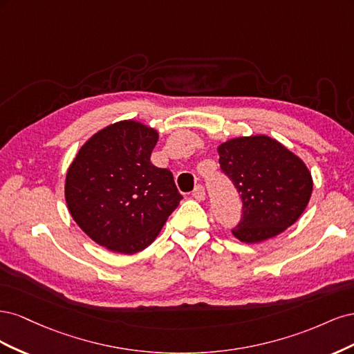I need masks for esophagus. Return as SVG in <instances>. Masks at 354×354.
<instances>
[{"label":"esophagus","mask_w":354,"mask_h":354,"mask_svg":"<svg viewBox=\"0 0 354 354\" xmlns=\"http://www.w3.org/2000/svg\"><path fill=\"white\" fill-rule=\"evenodd\" d=\"M192 195H194V198L198 201H203L205 199V187H203L202 185L195 186L194 192H192Z\"/></svg>","instance_id":"1"}]
</instances>
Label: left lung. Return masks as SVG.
I'll use <instances>...</instances> for the list:
<instances>
[{
	"label": "left lung",
	"mask_w": 354,
	"mask_h": 354,
	"mask_svg": "<svg viewBox=\"0 0 354 354\" xmlns=\"http://www.w3.org/2000/svg\"><path fill=\"white\" fill-rule=\"evenodd\" d=\"M220 168L238 190L242 216L232 233L246 243L282 233L299 218L313 180L298 156L266 136L233 138L218 147Z\"/></svg>",
	"instance_id": "1"
}]
</instances>
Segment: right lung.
<instances>
[{"mask_svg":"<svg viewBox=\"0 0 354 354\" xmlns=\"http://www.w3.org/2000/svg\"><path fill=\"white\" fill-rule=\"evenodd\" d=\"M158 133L136 121L103 128L68 169L71 216L102 246L134 254L151 245L183 199L173 173L151 162Z\"/></svg>","mask_w":354,"mask_h":354,"instance_id":"right-lung-1","label":"right lung"}]
</instances>
